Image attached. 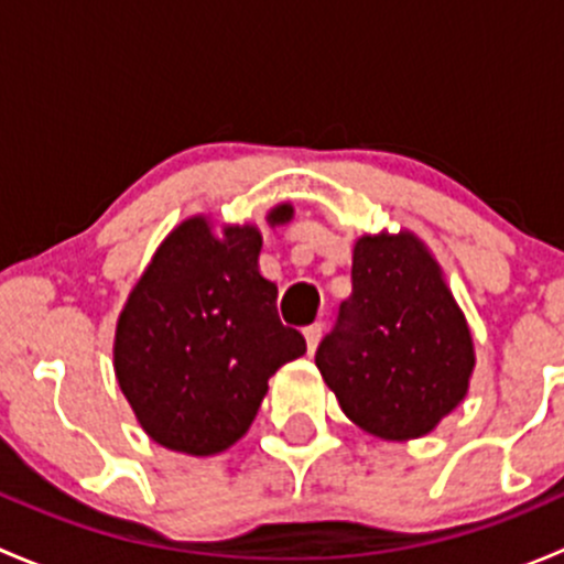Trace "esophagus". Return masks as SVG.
<instances>
[{
    "label": "esophagus",
    "mask_w": 564,
    "mask_h": 564,
    "mask_svg": "<svg viewBox=\"0 0 564 564\" xmlns=\"http://www.w3.org/2000/svg\"><path fill=\"white\" fill-rule=\"evenodd\" d=\"M318 340H322V324H311V327H305V344H308V355H314Z\"/></svg>",
    "instance_id": "1"
}]
</instances>
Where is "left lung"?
I'll list each match as a JSON object with an SVG mask.
<instances>
[{"instance_id":"left-lung-1","label":"left lung","mask_w":564,"mask_h":564,"mask_svg":"<svg viewBox=\"0 0 564 564\" xmlns=\"http://www.w3.org/2000/svg\"><path fill=\"white\" fill-rule=\"evenodd\" d=\"M316 368L346 417L384 442L431 434L464 401L475 340L417 235L357 237L351 294L318 344Z\"/></svg>"}]
</instances>
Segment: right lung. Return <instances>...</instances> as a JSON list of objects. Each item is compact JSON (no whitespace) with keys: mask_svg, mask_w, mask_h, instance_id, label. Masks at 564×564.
Returning <instances> with one entry per match:
<instances>
[{"mask_svg":"<svg viewBox=\"0 0 564 564\" xmlns=\"http://www.w3.org/2000/svg\"><path fill=\"white\" fill-rule=\"evenodd\" d=\"M294 218L289 202L267 224ZM253 224L215 229L193 215L169 231L130 289L113 333V373L152 442L185 456H218L248 434L267 382L305 355L278 318V286L259 272Z\"/></svg>","mask_w":564,"mask_h":564,"instance_id":"add662e5","label":"right lung"}]
</instances>
